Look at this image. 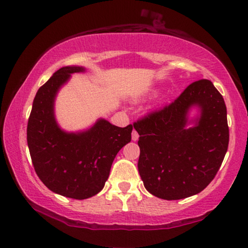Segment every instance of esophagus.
Here are the masks:
<instances>
[{"label":"esophagus","mask_w":248,"mask_h":248,"mask_svg":"<svg viewBox=\"0 0 248 248\" xmlns=\"http://www.w3.org/2000/svg\"><path fill=\"white\" fill-rule=\"evenodd\" d=\"M138 139H139V134H138V132L136 131V130H133V131H132V140L133 141H137Z\"/></svg>","instance_id":"obj_1"}]
</instances>
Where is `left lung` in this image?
<instances>
[{
	"instance_id": "left-lung-1",
	"label": "left lung",
	"mask_w": 248,
	"mask_h": 248,
	"mask_svg": "<svg viewBox=\"0 0 248 248\" xmlns=\"http://www.w3.org/2000/svg\"><path fill=\"white\" fill-rule=\"evenodd\" d=\"M200 115L189 119L191 108ZM194 124L191 127L186 125ZM139 133L138 170L145 189L178 200L202 191L215 178L229 145L226 106L209 79L191 83L179 97L133 124Z\"/></svg>"
}]
</instances>
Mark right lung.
<instances>
[{
  "label": "right lung",
  "instance_id": "right-lung-1",
  "mask_svg": "<svg viewBox=\"0 0 248 248\" xmlns=\"http://www.w3.org/2000/svg\"><path fill=\"white\" fill-rule=\"evenodd\" d=\"M83 66H63L37 92L27 124V143L37 175L46 187L72 199L103 189L117 153L131 141L132 124L117 127L99 118L90 129L66 132L54 117V100L71 74Z\"/></svg>",
  "mask_w": 248,
  "mask_h": 248
}]
</instances>
